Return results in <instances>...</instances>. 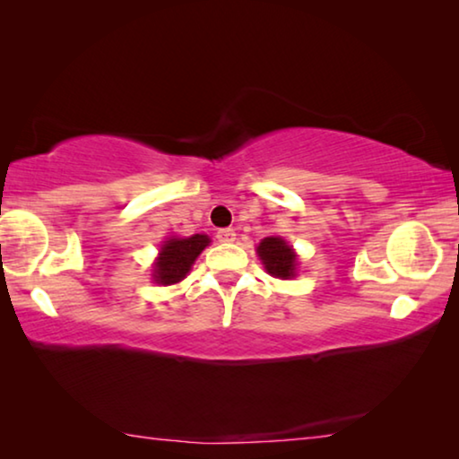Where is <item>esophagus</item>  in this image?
Listing matches in <instances>:
<instances>
[{
  "mask_svg": "<svg viewBox=\"0 0 459 459\" xmlns=\"http://www.w3.org/2000/svg\"><path fill=\"white\" fill-rule=\"evenodd\" d=\"M217 240L219 242H234L236 240V231L231 228H223L217 231Z\"/></svg>",
  "mask_w": 459,
  "mask_h": 459,
  "instance_id": "1",
  "label": "esophagus"
}]
</instances>
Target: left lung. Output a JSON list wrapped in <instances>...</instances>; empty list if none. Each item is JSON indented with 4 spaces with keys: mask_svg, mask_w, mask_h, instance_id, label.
Here are the masks:
<instances>
[{
    "mask_svg": "<svg viewBox=\"0 0 459 459\" xmlns=\"http://www.w3.org/2000/svg\"><path fill=\"white\" fill-rule=\"evenodd\" d=\"M259 253L263 265H265L267 273H272L273 278L288 280L294 275V269H297V255L294 250L288 247L286 240L281 238H265L256 248Z\"/></svg>",
    "mask_w": 459,
    "mask_h": 459,
    "instance_id": "8db88e82",
    "label": "left lung"
}]
</instances>
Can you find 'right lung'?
<instances>
[{"label":"right lung","mask_w":459,"mask_h":459,"mask_svg":"<svg viewBox=\"0 0 459 459\" xmlns=\"http://www.w3.org/2000/svg\"><path fill=\"white\" fill-rule=\"evenodd\" d=\"M209 236L194 234L190 238H171L162 244L160 256L154 265V280L159 284H178L190 272L192 263L209 247Z\"/></svg>","instance_id":"add662e5"}]
</instances>
